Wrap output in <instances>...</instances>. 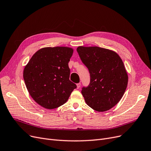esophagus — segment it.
Masks as SVG:
<instances>
[{"instance_id":"34e87169","label":"esophagus","mask_w":151,"mask_h":151,"mask_svg":"<svg viewBox=\"0 0 151 151\" xmlns=\"http://www.w3.org/2000/svg\"><path fill=\"white\" fill-rule=\"evenodd\" d=\"M81 83H77V88H79L81 87Z\"/></svg>"}]
</instances>
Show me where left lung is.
I'll return each instance as SVG.
<instances>
[{
    "mask_svg": "<svg viewBox=\"0 0 151 151\" xmlns=\"http://www.w3.org/2000/svg\"><path fill=\"white\" fill-rule=\"evenodd\" d=\"M77 51L90 76L88 86L81 91L86 104L95 111L109 110L122 99L128 86L122 59L116 52L98 46H79Z\"/></svg>",
    "mask_w": 151,
    "mask_h": 151,
    "instance_id": "left-lung-1",
    "label": "left lung"
}]
</instances>
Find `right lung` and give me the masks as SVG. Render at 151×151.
<instances>
[{
	"label": "right lung",
	"instance_id": "obj_1",
	"mask_svg": "<svg viewBox=\"0 0 151 151\" xmlns=\"http://www.w3.org/2000/svg\"><path fill=\"white\" fill-rule=\"evenodd\" d=\"M74 50L46 47L36 52L23 70L28 91L38 104L54 109L64 104L77 86L69 80L68 63Z\"/></svg>",
	"mask_w": 151,
	"mask_h": 151
}]
</instances>
